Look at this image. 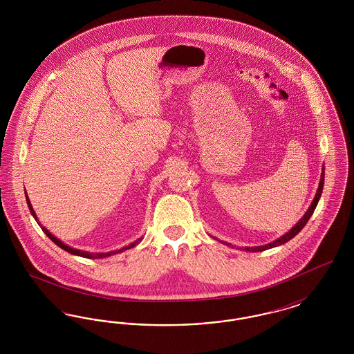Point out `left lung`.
Instances as JSON below:
<instances>
[{
	"instance_id": "1",
	"label": "left lung",
	"mask_w": 354,
	"mask_h": 354,
	"mask_svg": "<svg viewBox=\"0 0 354 354\" xmlns=\"http://www.w3.org/2000/svg\"><path fill=\"white\" fill-rule=\"evenodd\" d=\"M324 172H325V169H324V166H322V172H321V179H320V185H319V188H317V192H316V196H315V199H313V202L312 204L309 205V208H308V211L304 214L303 218L299 220V223L290 230V231H288L286 234L281 236V237H279L277 240H274V241H272V243H268V244H266V245H259V247H245L244 248V251H247V252H261V251H266V250H270V248H273V247H277V245H283V244H286V241H289L290 239H293L295 236L297 235L301 230H303L304 227H305V224L308 223V220L310 219V216H312V214L315 212V209H316V207H317V203L320 201L321 194H322V187H324ZM220 243H223V244H227V245H231V244H228V243H224V241H221L219 240Z\"/></svg>"
}]
</instances>
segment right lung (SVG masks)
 I'll return each instance as SVG.
<instances>
[{"label":"right lung","instance_id":"right-lung-1","mask_svg":"<svg viewBox=\"0 0 354 354\" xmlns=\"http://www.w3.org/2000/svg\"><path fill=\"white\" fill-rule=\"evenodd\" d=\"M26 194V192H25ZM26 196V202H28V207H29V209H30V212H32V215H33L34 219L38 221L37 219V215H35V212H34L33 207H32V203L29 201V198H28V194L25 195ZM38 224H39V227L42 228V231L46 234V236L50 239L51 241L54 243V244H57L59 248H62V250H65L66 252L73 253V254H77V256H81V257H86V259H103V257H109V256H113V254H117V253L123 252V251H126V250H130V248H134L136 244H139L143 239L142 237H139L138 240H135L134 243H131V244H129V245H126V247H123V248H120V250H117V251H110V252H101V253H91V252H86V251H81V250H75V248H71V247H68L66 245L65 243H62L59 239H57L55 236L50 234L44 225H41V223L38 221Z\"/></svg>","mask_w":354,"mask_h":354}]
</instances>
